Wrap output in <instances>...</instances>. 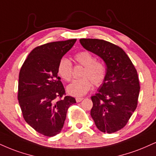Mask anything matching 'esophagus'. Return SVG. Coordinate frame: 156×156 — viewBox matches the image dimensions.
Returning <instances> with one entry per match:
<instances>
[{"mask_svg": "<svg viewBox=\"0 0 156 156\" xmlns=\"http://www.w3.org/2000/svg\"><path fill=\"white\" fill-rule=\"evenodd\" d=\"M83 99V98H82V97H76V100L77 102H81Z\"/></svg>", "mask_w": 156, "mask_h": 156, "instance_id": "esophagus-1", "label": "esophagus"}]
</instances>
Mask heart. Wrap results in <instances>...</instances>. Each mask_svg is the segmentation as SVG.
Masks as SVG:
<instances>
[{"instance_id":"obj_1","label":"heart","mask_w":156,"mask_h":156,"mask_svg":"<svg viewBox=\"0 0 156 156\" xmlns=\"http://www.w3.org/2000/svg\"><path fill=\"white\" fill-rule=\"evenodd\" d=\"M75 59L80 65L84 66L82 74L83 78L73 80L67 87V91L73 97H81L86 94L92 87V82L95 86H99L105 78V67L102 63L95 60L90 52L82 51L75 56ZM59 76L65 81L72 78L73 65L68 58L64 57L59 60L57 67Z\"/></svg>"}]
</instances>
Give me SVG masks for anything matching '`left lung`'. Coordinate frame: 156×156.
<instances>
[{
    "instance_id": "left-lung-1",
    "label": "left lung",
    "mask_w": 156,
    "mask_h": 156,
    "mask_svg": "<svg viewBox=\"0 0 156 156\" xmlns=\"http://www.w3.org/2000/svg\"><path fill=\"white\" fill-rule=\"evenodd\" d=\"M80 43L99 56L107 67L98 93L91 97V118L102 132H117L125 126L137 106L140 89L137 72L119 46L99 39L81 38Z\"/></svg>"
}]
</instances>
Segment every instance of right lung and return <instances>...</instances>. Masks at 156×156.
Segmentation results:
<instances>
[{"label": "right lung", "instance_id": "1", "mask_svg": "<svg viewBox=\"0 0 156 156\" xmlns=\"http://www.w3.org/2000/svg\"><path fill=\"white\" fill-rule=\"evenodd\" d=\"M77 39L48 43L35 48L22 65L19 76L18 100L25 121L36 132L53 136L63 128L67 112L76 99L65 96L57 76L59 60Z\"/></svg>", "mask_w": 156, "mask_h": 156}]
</instances>
